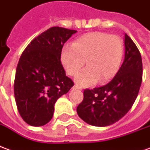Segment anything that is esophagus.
Masks as SVG:
<instances>
[{"mask_svg":"<svg viewBox=\"0 0 150 150\" xmlns=\"http://www.w3.org/2000/svg\"><path fill=\"white\" fill-rule=\"evenodd\" d=\"M73 88H74V89H81V87H79V86H74Z\"/></svg>","mask_w":150,"mask_h":150,"instance_id":"34e87169","label":"esophagus"}]
</instances>
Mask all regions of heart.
<instances>
[{"label":"heart","instance_id":"obj_1","mask_svg":"<svg viewBox=\"0 0 150 150\" xmlns=\"http://www.w3.org/2000/svg\"><path fill=\"white\" fill-rule=\"evenodd\" d=\"M123 54L124 43L120 37L93 32L76 38L72 47H64L61 58L66 73L72 76L78 74L86 63L87 68L75 81L78 86L87 87L98 79L100 83L111 79L121 66Z\"/></svg>","mask_w":150,"mask_h":150}]
</instances>
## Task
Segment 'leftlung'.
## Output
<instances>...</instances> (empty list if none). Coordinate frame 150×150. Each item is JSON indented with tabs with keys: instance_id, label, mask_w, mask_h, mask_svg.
Instances as JSON below:
<instances>
[{
	"instance_id": "1",
	"label": "left lung",
	"mask_w": 150,
	"mask_h": 150,
	"mask_svg": "<svg viewBox=\"0 0 150 150\" xmlns=\"http://www.w3.org/2000/svg\"><path fill=\"white\" fill-rule=\"evenodd\" d=\"M124 62L110 82L84 90L76 108L83 121L93 126H108L122 118L133 106L142 81V61L139 50L126 33Z\"/></svg>"
}]
</instances>
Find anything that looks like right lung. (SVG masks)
I'll list each match as a JSON object with an SVG mask.
<instances>
[{
    "instance_id": "1",
    "label": "right lung",
    "mask_w": 150,
    "mask_h": 150,
    "mask_svg": "<svg viewBox=\"0 0 150 150\" xmlns=\"http://www.w3.org/2000/svg\"><path fill=\"white\" fill-rule=\"evenodd\" d=\"M76 30L52 27L32 40L20 57L14 80V96L20 115L32 126L52 119L56 101L74 81L61 62L62 48Z\"/></svg>"
}]
</instances>
